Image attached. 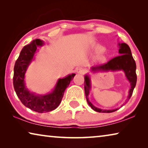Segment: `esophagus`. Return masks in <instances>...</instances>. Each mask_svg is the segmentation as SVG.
<instances>
[{"mask_svg": "<svg viewBox=\"0 0 148 148\" xmlns=\"http://www.w3.org/2000/svg\"><path fill=\"white\" fill-rule=\"evenodd\" d=\"M77 72L78 74H84L85 72H86V69L84 68H78L77 69Z\"/></svg>", "mask_w": 148, "mask_h": 148, "instance_id": "34e87169", "label": "esophagus"}]
</instances>
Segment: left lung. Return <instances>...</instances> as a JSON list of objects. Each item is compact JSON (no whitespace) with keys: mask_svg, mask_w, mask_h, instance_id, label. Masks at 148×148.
Returning <instances> with one entry per match:
<instances>
[{"mask_svg":"<svg viewBox=\"0 0 148 148\" xmlns=\"http://www.w3.org/2000/svg\"><path fill=\"white\" fill-rule=\"evenodd\" d=\"M119 53L120 56L114 57L108 62L101 65H97L95 66H92L91 70L92 72L99 71H123L125 72V76L131 84V89L129 91V95L125 102L129 101L133 92V90L136 84L137 76L136 74V62L132 57L131 49L129 46L125 43H119ZM84 81V89L85 93H86V100L87 103L89 104L91 108L95 112H100V113H111L119 108L114 110H103L95 107L89 99V95L91 89V80L88 75L85 76Z\"/></svg>","mask_w":148,"mask_h":148,"instance_id":"1","label":"left lung"}]
</instances>
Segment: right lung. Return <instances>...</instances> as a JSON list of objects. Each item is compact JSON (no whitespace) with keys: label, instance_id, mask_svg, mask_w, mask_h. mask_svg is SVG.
I'll list each match as a JSON object with an SVG mask.
<instances>
[{"label":"right lung","instance_id":"add662e5","mask_svg":"<svg viewBox=\"0 0 148 148\" xmlns=\"http://www.w3.org/2000/svg\"><path fill=\"white\" fill-rule=\"evenodd\" d=\"M43 44V41L36 39L23 47L15 63L13 77L15 91L20 101L26 107L39 113L52 111L59 106L65 89L76 75L69 74L64 78L59 79L53 91L47 95H39L29 91L25 83V74L34 59L37 47L42 46Z\"/></svg>","mask_w":148,"mask_h":148}]
</instances>
